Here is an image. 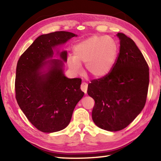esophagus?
Masks as SVG:
<instances>
[{
  "label": "esophagus",
  "instance_id": "34e87169",
  "mask_svg": "<svg viewBox=\"0 0 161 161\" xmlns=\"http://www.w3.org/2000/svg\"><path fill=\"white\" fill-rule=\"evenodd\" d=\"M87 88H88V84L86 82H82L81 84V90L85 93H86L87 92Z\"/></svg>",
  "mask_w": 161,
  "mask_h": 161
}]
</instances>
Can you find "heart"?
Returning <instances> with one entry per match:
<instances>
[{
  "label": "heart",
  "mask_w": 161,
  "mask_h": 161,
  "mask_svg": "<svg viewBox=\"0 0 161 161\" xmlns=\"http://www.w3.org/2000/svg\"><path fill=\"white\" fill-rule=\"evenodd\" d=\"M118 55V46L111 37L93 36L78 43L74 48V57L68 59V65L75 72L81 70L86 64V73L100 78L110 73Z\"/></svg>",
  "instance_id": "b5f03b06"
}]
</instances>
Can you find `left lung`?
<instances>
[{"label": "left lung", "mask_w": 161, "mask_h": 161, "mask_svg": "<svg viewBox=\"0 0 161 161\" xmlns=\"http://www.w3.org/2000/svg\"><path fill=\"white\" fill-rule=\"evenodd\" d=\"M119 52L106 76L92 80L87 93L95 100L92 118L109 131L126 128L144 108L149 87V66L134 42L118 33Z\"/></svg>", "instance_id": "obj_1"}]
</instances>
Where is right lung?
<instances>
[{"mask_svg": "<svg viewBox=\"0 0 161 161\" xmlns=\"http://www.w3.org/2000/svg\"><path fill=\"white\" fill-rule=\"evenodd\" d=\"M77 35L58 31L42 35L35 40L16 66V99L28 120L44 133L65 129L69 124L75 106L84 96L80 78L69 79L63 73L67 52L59 53L61 60L51 59L53 48ZM48 64L47 72L43 67Z\"/></svg>", "mask_w": 161, "mask_h": 161, "instance_id": "add662e5", "label": "right lung"}]
</instances>
